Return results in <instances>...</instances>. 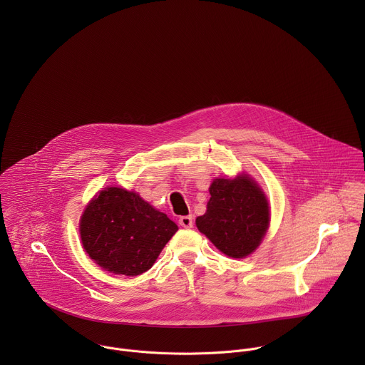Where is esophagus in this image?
Returning a JSON list of instances; mask_svg holds the SVG:
<instances>
[{"label":"esophagus","instance_id":"1","mask_svg":"<svg viewBox=\"0 0 365 365\" xmlns=\"http://www.w3.org/2000/svg\"><path fill=\"white\" fill-rule=\"evenodd\" d=\"M178 223H180L182 227L190 229V227H192V225H194V222H192V216H181V217H180V220H178Z\"/></svg>","mask_w":365,"mask_h":365}]
</instances>
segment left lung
Returning a JSON list of instances; mask_svg holds the SVG:
<instances>
[{
	"mask_svg": "<svg viewBox=\"0 0 365 365\" xmlns=\"http://www.w3.org/2000/svg\"><path fill=\"white\" fill-rule=\"evenodd\" d=\"M207 212L197 227L223 255L243 259L259 246L269 225V207L259 184L247 174L216 178L209 187Z\"/></svg>",
	"mask_w": 365,
	"mask_h": 365,
	"instance_id": "8db88e82",
	"label": "left lung"
}]
</instances>
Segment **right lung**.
<instances>
[{"label": "right lung", "mask_w": 365, "mask_h": 365, "mask_svg": "<svg viewBox=\"0 0 365 365\" xmlns=\"http://www.w3.org/2000/svg\"><path fill=\"white\" fill-rule=\"evenodd\" d=\"M178 230L139 194L108 187L84 209L80 235L87 255L113 274L136 277L157 260Z\"/></svg>", "instance_id": "right-lung-1"}]
</instances>
